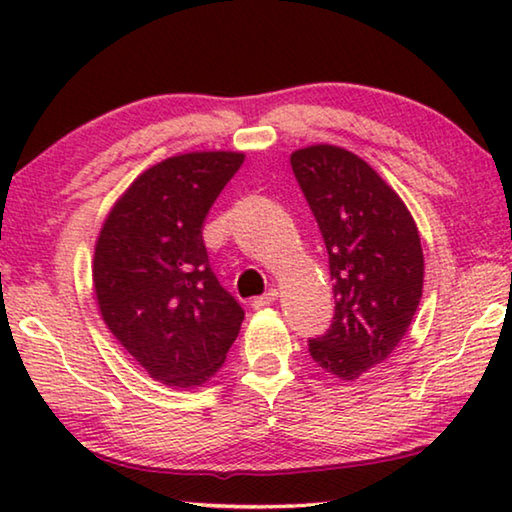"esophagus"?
I'll use <instances>...</instances> for the list:
<instances>
[{"label": "esophagus", "mask_w": 512, "mask_h": 512, "mask_svg": "<svg viewBox=\"0 0 512 512\" xmlns=\"http://www.w3.org/2000/svg\"><path fill=\"white\" fill-rule=\"evenodd\" d=\"M277 296H280V293H277V289H271L268 293H264V296L255 298V300H253V307H255V309H262V307L273 305V302L277 300Z\"/></svg>", "instance_id": "obj_1"}]
</instances>
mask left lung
Instances as JSON below:
<instances>
[{
  "label": "left lung",
  "mask_w": 512,
  "mask_h": 512,
  "mask_svg": "<svg viewBox=\"0 0 512 512\" xmlns=\"http://www.w3.org/2000/svg\"><path fill=\"white\" fill-rule=\"evenodd\" d=\"M334 277V320L309 341L320 368L343 381L366 375L400 345L418 311L424 255L409 207L366 160L334 144L291 153Z\"/></svg>",
  "instance_id": "8db88e82"
}]
</instances>
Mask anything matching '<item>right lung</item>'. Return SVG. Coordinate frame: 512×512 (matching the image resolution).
Masks as SVG:
<instances>
[{
    "mask_svg": "<svg viewBox=\"0 0 512 512\" xmlns=\"http://www.w3.org/2000/svg\"><path fill=\"white\" fill-rule=\"evenodd\" d=\"M244 153L171 155L137 176L103 221L92 287L103 323L169 388H198L223 366L244 309L210 268L203 221Z\"/></svg>",
    "mask_w": 512,
    "mask_h": 512,
    "instance_id": "right-lung-1",
    "label": "right lung"
}]
</instances>
